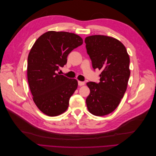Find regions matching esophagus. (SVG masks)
Listing matches in <instances>:
<instances>
[{"instance_id": "obj_1", "label": "esophagus", "mask_w": 156, "mask_h": 156, "mask_svg": "<svg viewBox=\"0 0 156 156\" xmlns=\"http://www.w3.org/2000/svg\"><path fill=\"white\" fill-rule=\"evenodd\" d=\"M78 84L79 86H83L85 84V83L84 82H83V81H78Z\"/></svg>"}]
</instances>
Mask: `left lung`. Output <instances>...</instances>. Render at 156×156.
I'll use <instances>...</instances> for the list:
<instances>
[{
	"mask_svg": "<svg viewBox=\"0 0 156 156\" xmlns=\"http://www.w3.org/2000/svg\"><path fill=\"white\" fill-rule=\"evenodd\" d=\"M93 68L101 70L100 82H88V111L105 116L114 111L124 97L130 75L129 56L124 44L114 37L93 35L84 40Z\"/></svg>",
	"mask_w": 156,
	"mask_h": 156,
	"instance_id": "left-lung-1",
	"label": "left lung"
}]
</instances>
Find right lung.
Masks as SVG:
<instances>
[{
	"label": "right lung",
	"mask_w": 156,
	"mask_h": 156,
	"mask_svg": "<svg viewBox=\"0 0 156 156\" xmlns=\"http://www.w3.org/2000/svg\"><path fill=\"white\" fill-rule=\"evenodd\" d=\"M83 43L74 33L51 30L41 35L32 47L28 56V82L33 101L45 115L58 116L68 108L78 83L57 72L67 63L70 52Z\"/></svg>",
	"instance_id": "1"
}]
</instances>
